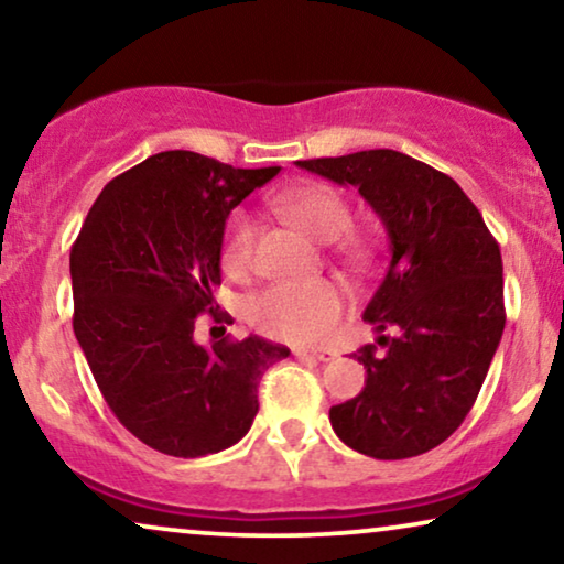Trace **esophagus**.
<instances>
[{
  "label": "esophagus",
  "instance_id": "34e87169",
  "mask_svg": "<svg viewBox=\"0 0 564 564\" xmlns=\"http://www.w3.org/2000/svg\"><path fill=\"white\" fill-rule=\"evenodd\" d=\"M295 357L303 359V361H330L336 357V354L330 349H297Z\"/></svg>",
  "mask_w": 564,
  "mask_h": 564
}]
</instances>
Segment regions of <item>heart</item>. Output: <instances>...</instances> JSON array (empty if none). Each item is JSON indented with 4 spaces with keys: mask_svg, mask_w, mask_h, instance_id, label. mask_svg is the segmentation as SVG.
Listing matches in <instances>:
<instances>
[{
    "mask_svg": "<svg viewBox=\"0 0 564 564\" xmlns=\"http://www.w3.org/2000/svg\"><path fill=\"white\" fill-rule=\"evenodd\" d=\"M274 207L290 223L303 228L315 241H336L351 228V210L346 199L326 184H300L276 195ZM253 243V223L246 213H236L223 238L220 261L230 274L249 269ZM354 269H367L369 253L359 243L346 249ZM346 307V295L336 282H276L259 290L246 303V318L259 334L282 341L311 344L326 338L338 326Z\"/></svg>",
    "mask_w": 564,
    "mask_h": 564,
    "instance_id": "1",
    "label": "heart"
}]
</instances>
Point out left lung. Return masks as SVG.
<instances>
[{
	"instance_id": "1",
	"label": "left lung",
	"mask_w": 564,
	"mask_h": 564,
	"mask_svg": "<svg viewBox=\"0 0 564 564\" xmlns=\"http://www.w3.org/2000/svg\"><path fill=\"white\" fill-rule=\"evenodd\" d=\"M351 184L388 230V274L365 307L375 344L357 398L330 408L354 452L408 459L449 438L475 405L503 336V261L482 215L457 182L400 151L297 161Z\"/></svg>"
}]
</instances>
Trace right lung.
I'll list each match as a JSON object with an SVG mask.
<instances>
[{
	"mask_svg": "<svg viewBox=\"0 0 564 564\" xmlns=\"http://www.w3.org/2000/svg\"><path fill=\"white\" fill-rule=\"evenodd\" d=\"M276 174L161 151L99 192L72 249L74 334L97 388L130 434L169 457L241 442L261 375L290 357L259 336L195 341L220 284L228 215Z\"/></svg>",
	"mask_w": 564,
	"mask_h": 564,
	"instance_id": "1",
	"label": "right lung"
}]
</instances>
